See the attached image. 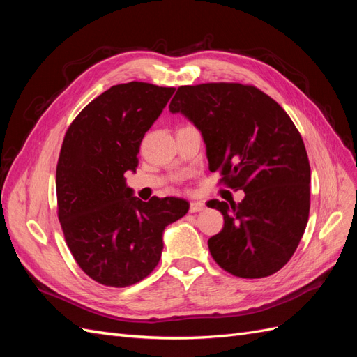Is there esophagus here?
I'll return each instance as SVG.
<instances>
[{
	"instance_id": "1",
	"label": "esophagus",
	"mask_w": 357,
	"mask_h": 357,
	"mask_svg": "<svg viewBox=\"0 0 357 357\" xmlns=\"http://www.w3.org/2000/svg\"><path fill=\"white\" fill-rule=\"evenodd\" d=\"M205 208V204L201 202V201H193L190 202V213H198V211H202Z\"/></svg>"
}]
</instances>
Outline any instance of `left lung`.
Returning <instances> with one entry per match:
<instances>
[{"label":"left lung","instance_id":"left-lung-1","mask_svg":"<svg viewBox=\"0 0 357 357\" xmlns=\"http://www.w3.org/2000/svg\"><path fill=\"white\" fill-rule=\"evenodd\" d=\"M169 112L199 129L220 183L245 193L238 204L207 202L225 220L208 240L213 259L241 278L277 273L294 256L310 214L311 169L295 123L271 96L241 83L180 86Z\"/></svg>","mask_w":357,"mask_h":357}]
</instances>
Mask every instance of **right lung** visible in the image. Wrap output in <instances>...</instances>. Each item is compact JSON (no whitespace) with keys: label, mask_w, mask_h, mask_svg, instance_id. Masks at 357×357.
<instances>
[{"label":"right lung","mask_w":357,"mask_h":357,"mask_svg":"<svg viewBox=\"0 0 357 357\" xmlns=\"http://www.w3.org/2000/svg\"><path fill=\"white\" fill-rule=\"evenodd\" d=\"M176 88L144 82L112 86L74 119L56 165L58 218L75 262L93 282L126 287L159 264L162 234L189 202L132 197L125 172L138 165L144 134Z\"/></svg>","instance_id":"add662e5"}]
</instances>
